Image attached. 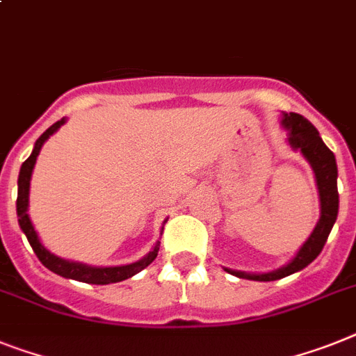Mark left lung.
I'll return each instance as SVG.
<instances>
[{
  "label": "left lung",
  "mask_w": 356,
  "mask_h": 356,
  "mask_svg": "<svg viewBox=\"0 0 356 356\" xmlns=\"http://www.w3.org/2000/svg\"><path fill=\"white\" fill-rule=\"evenodd\" d=\"M284 127L287 129V140L295 149H300L307 160H309L313 171L316 176V185H318L320 193V220L316 224L315 231L307 238V242L302 245L293 260L287 266L280 267L273 273H264V275H249V273L240 271H227L236 275L240 278H249V280L258 282H273L278 278L289 277L293 273L300 271L304 267L309 266L313 260L320 254L324 249L325 240L330 236L331 229H333L337 214H339V189H337V160L334 154L330 151V147L325 145L320 138L318 131L309 120H305L302 114L289 113L284 114Z\"/></svg>",
  "instance_id": "8db88e82"
}]
</instances>
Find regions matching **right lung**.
<instances>
[{"instance_id":"right-lung-1","label":"right lung","mask_w":356,"mask_h":356,"mask_svg":"<svg viewBox=\"0 0 356 356\" xmlns=\"http://www.w3.org/2000/svg\"><path fill=\"white\" fill-rule=\"evenodd\" d=\"M65 123V118H61L60 122L52 123L51 127L47 129L43 134L36 140V145H34V151L25 161H23L22 171H19V178H17V200H16V207H17V222H19V227L25 233L26 240L32 245L36 257L40 258V262L51 269L52 273L60 275V277L72 278V280L85 282V284H98V286H105V284H114V282H122L127 280V278L134 277L136 273H140L142 269H145L149 264L158 257V251H160V242L154 245L149 254L142 260H138L134 264H129V266H120V267H89L83 266V264H76V262H67L63 258H58L54 254L47 251L43 245H41L40 238H38L36 231L32 227V222L26 214V207H29V185H31V175L32 169H34V163H36V158L41 151V145L45 143V140L51 136L52 132H56L58 129Z\"/></svg>"}]
</instances>
